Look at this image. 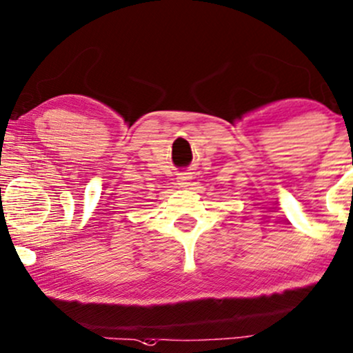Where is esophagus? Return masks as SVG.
I'll return each mask as SVG.
<instances>
[{"instance_id": "34e87169", "label": "esophagus", "mask_w": 353, "mask_h": 353, "mask_svg": "<svg viewBox=\"0 0 353 353\" xmlns=\"http://www.w3.org/2000/svg\"><path fill=\"white\" fill-rule=\"evenodd\" d=\"M178 185H180V188H186V186H190V183H188V180H191V176H190V173H183V175L178 178Z\"/></svg>"}]
</instances>
